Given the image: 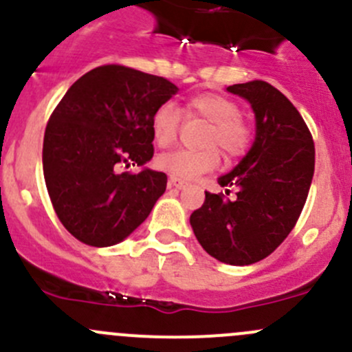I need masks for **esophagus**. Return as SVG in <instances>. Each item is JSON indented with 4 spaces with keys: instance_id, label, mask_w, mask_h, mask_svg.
Wrapping results in <instances>:
<instances>
[{
    "instance_id": "esophagus-1",
    "label": "esophagus",
    "mask_w": 352,
    "mask_h": 352,
    "mask_svg": "<svg viewBox=\"0 0 352 352\" xmlns=\"http://www.w3.org/2000/svg\"><path fill=\"white\" fill-rule=\"evenodd\" d=\"M170 186L172 187H175V189H186L187 186H189V184L186 182V180H182V179H177V177H172L170 175Z\"/></svg>"
}]
</instances>
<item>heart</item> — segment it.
Here are the masks:
<instances>
[{"label":"heart","mask_w":352,"mask_h":352,"mask_svg":"<svg viewBox=\"0 0 352 352\" xmlns=\"http://www.w3.org/2000/svg\"><path fill=\"white\" fill-rule=\"evenodd\" d=\"M189 116H199L211 122L206 144H218L228 156H239L250 143V129L239 116V107L230 98L218 94L196 95L187 104ZM180 126V112L172 102H165L151 117V134L160 148L175 143ZM219 163L218 151L212 146L206 150H175L156 158V166L177 179L190 180L201 173L216 168Z\"/></svg>","instance_id":"obj_1"}]
</instances>
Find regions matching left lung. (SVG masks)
Here are the masks:
<instances>
[{
    "instance_id": "8db88e82",
    "label": "left lung",
    "mask_w": 352,
    "mask_h": 352,
    "mask_svg": "<svg viewBox=\"0 0 352 352\" xmlns=\"http://www.w3.org/2000/svg\"><path fill=\"white\" fill-rule=\"evenodd\" d=\"M226 91L245 98L255 116L250 150L221 187L236 189L235 199L206 192L190 214L197 242L216 261L248 265L276 250L296 225L315 170L311 134L296 107L272 85L248 81Z\"/></svg>"
}]
</instances>
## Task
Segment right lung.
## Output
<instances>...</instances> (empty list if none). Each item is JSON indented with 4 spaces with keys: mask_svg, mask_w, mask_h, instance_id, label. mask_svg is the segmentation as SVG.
Segmentation results:
<instances>
[{
    "mask_svg": "<svg viewBox=\"0 0 352 352\" xmlns=\"http://www.w3.org/2000/svg\"><path fill=\"white\" fill-rule=\"evenodd\" d=\"M179 88L126 66H100L74 81L44 134L42 168L59 221L91 247L126 240L150 216L166 175L153 158L151 117ZM131 162L134 176L119 173Z\"/></svg>",
    "mask_w": 352,
    "mask_h": 352,
    "instance_id": "right-lung-1",
    "label": "right lung"
}]
</instances>
